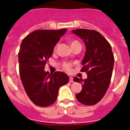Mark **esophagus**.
<instances>
[{"label": "esophagus", "instance_id": "obj_1", "mask_svg": "<svg viewBox=\"0 0 130 130\" xmlns=\"http://www.w3.org/2000/svg\"><path fill=\"white\" fill-rule=\"evenodd\" d=\"M69 82H73V78L72 77H69Z\"/></svg>", "mask_w": 130, "mask_h": 130}]
</instances>
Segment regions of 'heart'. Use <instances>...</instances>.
<instances>
[{
	"instance_id": "b5f03b06",
	"label": "heart",
	"mask_w": 130,
	"mask_h": 130,
	"mask_svg": "<svg viewBox=\"0 0 130 130\" xmlns=\"http://www.w3.org/2000/svg\"><path fill=\"white\" fill-rule=\"evenodd\" d=\"M69 43H70L71 47L77 45V44H80L78 41L74 40H71L69 41ZM55 48L56 47H55ZM63 68L65 70H69L70 69V67H71V65H70V64L67 63H65L63 64Z\"/></svg>"
}]
</instances>
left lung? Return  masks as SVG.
<instances>
[{
  "label": "left lung",
  "mask_w": 130,
  "mask_h": 130,
  "mask_svg": "<svg viewBox=\"0 0 130 130\" xmlns=\"http://www.w3.org/2000/svg\"><path fill=\"white\" fill-rule=\"evenodd\" d=\"M72 32L83 40L86 47L81 72H87V78L84 80L73 78L74 82L82 84V90L75 97L84 105H94L105 95L111 82L115 62L112 48L98 31L77 29Z\"/></svg>",
  "instance_id": "8db88e82"
}]
</instances>
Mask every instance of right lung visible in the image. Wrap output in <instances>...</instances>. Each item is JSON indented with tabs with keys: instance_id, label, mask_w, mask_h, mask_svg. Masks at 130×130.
Returning a JSON list of instances; mask_svg holds the SVG:
<instances>
[{
	"instance_id": "add662e5",
	"label": "right lung",
	"mask_w": 130,
	"mask_h": 130,
	"mask_svg": "<svg viewBox=\"0 0 130 130\" xmlns=\"http://www.w3.org/2000/svg\"><path fill=\"white\" fill-rule=\"evenodd\" d=\"M66 31L67 29L36 30L24 38L21 44L18 53L21 79L27 95L38 106L53 104L60 87L69 81L64 72L50 73L44 70L55 46Z\"/></svg>"
}]
</instances>
